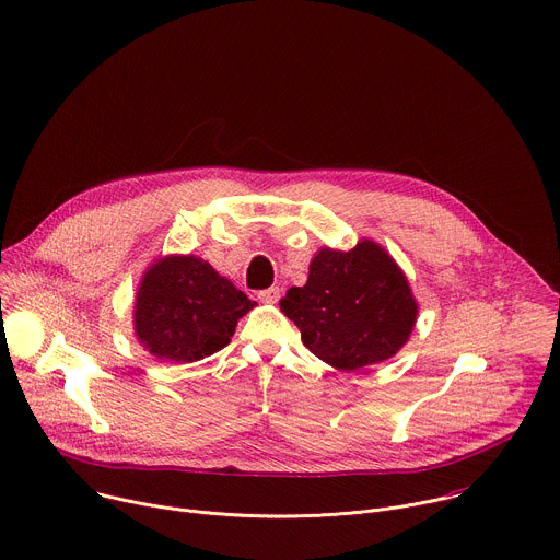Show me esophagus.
Returning a JSON list of instances; mask_svg holds the SVG:
<instances>
[{
  "label": "esophagus",
  "mask_w": 560,
  "mask_h": 560,
  "mask_svg": "<svg viewBox=\"0 0 560 560\" xmlns=\"http://www.w3.org/2000/svg\"><path fill=\"white\" fill-rule=\"evenodd\" d=\"M257 299H259L261 303H277V301H279V288L272 285V288H268V290H261V292H257Z\"/></svg>",
  "instance_id": "1"
}]
</instances>
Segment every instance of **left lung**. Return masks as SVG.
Here are the masks:
<instances>
[{"instance_id": "1", "label": "left lung", "mask_w": 560, "mask_h": 560, "mask_svg": "<svg viewBox=\"0 0 560 560\" xmlns=\"http://www.w3.org/2000/svg\"><path fill=\"white\" fill-rule=\"evenodd\" d=\"M281 312L314 355L353 371L392 358L407 342L418 305L396 261L364 240L347 253L323 248L307 283L281 299Z\"/></svg>"}]
</instances>
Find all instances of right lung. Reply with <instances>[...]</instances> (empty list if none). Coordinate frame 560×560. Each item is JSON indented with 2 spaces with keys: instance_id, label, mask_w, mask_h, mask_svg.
<instances>
[{
  "instance_id": "right-lung-1",
  "label": "right lung",
  "mask_w": 560,
  "mask_h": 560,
  "mask_svg": "<svg viewBox=\"0 0 560 560\" xmlns=\"http://www.w3.org/2000/svg\"><path fill=\"white\" fill-rule=\"evenodd\" d=\"M253 301L198 257L153 264L136 299V334L160 360L196 362L229 345Z\"/></svg>"
}]
</instances>
